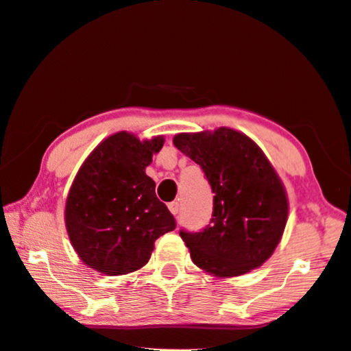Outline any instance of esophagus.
<instances>
[{"instance_id": "34e87169", "label": "esophagus", "mask_w": 351, "mask_h": 351, "mask_svg": "<svg viewBox=\"0 0 351 351\" xmlns=\"http://www.w3.org/2000/svg\"><path fill=\"white\" fill-rule=\"evenodd\" d=\"M169 210L173 215H176L178 213H180V203L178 202H171V203H169Z\"/></svg>"}]
</instances>
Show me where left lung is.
<instances>
[{"label":"left lung","mask_w":351,"mask_h":351,"mask_svg":"<svg viewBox=\"0 0 351 351\" xmlns=\"http://www.w3.org/2000/svg\"><path fill=\"white\" fill-rule=\"evenodd\" d=\"M173 145L202 167L214 195L210 225L181 231L192 263L217 278L245 275L274 254L287 223L286 187L258 143L241 131L181 132Z\"/></svg>","instance_id":"8db88e82"}]
</instances>
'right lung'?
Here are the masks:
<instances>
[{
  "mask_svg": "<svg viewBox=\"0 0 351 351\" xmlns=\"http://www.w3.org/2000/svg\"><path fill=\"white\" fill-rule=\"evenodd\" d=\"M164 142V136L141 141L119 131L98 143L77 170L65 202V228L80 259L98 274L141 270L156 239L175 230L173 215L145 173Z\"/></svg>",
  "mask_w": 351,
  "mask_h": 351,
  "instance_id": "add662e5",
  "label": "right lung"
}]
</instances>
